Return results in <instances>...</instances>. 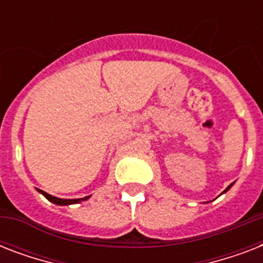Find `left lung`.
<instances>
[{"label": "left lung", "mask_w": 263, "mask_h": 263, "mask_svg": "<svg viewBox=\"0 0 263 263\" xmlns=\"http://www.w3.org/2000/svg\"><path fill=\"white\" fill-rule=\"evenodd\" d=\"M231 185H232V184H231ZM231 185H229V187H228V188H227V190H225V191H228L229 188H231ZM225 191H224V192H225Z\"/></svg>", "instance_id": "8db88e82"}]
</instances>
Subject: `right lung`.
<instances>
[{"label":"right lung","mask_w":263,"mask_h":263,"mask_svg":"<svg viewBox=\"0 0 263 263\" xmlns=\"http://www.w3.org/2000/svg\"><path fill=\"white\" fill-rule=\"evenodd\" d=\"M39 192L42 194L45 198H47V199L50 200V202H53V203L55 204H72V203H79L80 200H86L88 199V196H84V198H82V199H61V198H55V196L53 195H49L47 192L42 191V190H39Z\"/></svg>","instance_id":"right-lung-1"}]
</instances>
